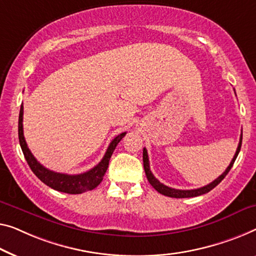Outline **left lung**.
I'll return each mask as SVG.
<instances>
[{
    "mask_svg": "<svg viewBox=\"0 0 256 256\" xmlns=\"http://www.w3.org/2000/svg\"><path fill=\"white\" fill-rule=\"evenodd\" d=\"M242 134L240 136V140H239V144H238V148H237V152H236V154L234 156V158H232V161L228 166L226 168V170L224 171V172L220 174L218 178H216L215 180L212 182L210 184L204 186V188H196V190H176V188H171L169 186H166L164 184H162V182H160L158 179L154 177V174H152L150 171V158H148V154H147V150L146 148H144V152H142V160H144V172H146V176L148 182H150V184L156 190H158V193L163 194V196H170V198H177V199H182V198H193V196H202V194H206L208 193L209 190H212L214 188H216L217 185L220 184V182L223 180L224 178H226V174H228V171L231 170L232 166H234V163L236 161V158H237V156L240 152V148H242Z\"/></svg>",
    "mask_w": 256,
    "mask_h": 256,
    "instance_id": "8db88e82",
    "label": "left lung"
}]
</instances>
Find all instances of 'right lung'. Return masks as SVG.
<instances>
[{"mask_svg": "<svg viewBox=\"0 0 256 256\" xmlns=\"http://www.w3.org/2000/svg\"><path fill=\"white\" fill-rule=\"evenodd\" d=\"M22 114H24V106L22 104L18 120V136L22 154H24L30 170L33 171V174H36L41 182H44V184L49 186V188L68 194H80L87 192V190H94L98 184H100L102 179H104L106 169H108L110 158H112L114 150H115L118 142L124 138L125 134H126V132L120 133V136H117L116 138L110 142L104 158H102L101 162L98 163V166H95L93 169L79 174H60L49 170L42 164H40L28 150V144H26L24 138V132H22Z\"/></svg>", "mask_w": 256, "mask_h": 256, "instance_id": "add662e5", "label": "right lung"}]
</instances>
